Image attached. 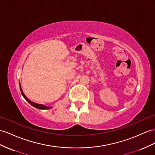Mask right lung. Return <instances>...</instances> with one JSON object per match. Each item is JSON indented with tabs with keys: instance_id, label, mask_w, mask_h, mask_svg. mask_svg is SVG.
I'll return each mask as SVG.
<instances>
[{
	"instance_id": "1",
	"label": "right lung",
	"mask_w": 155,
	"mask_h": 155,
	"mask_svg": "<svg viewBox=\"0 0 155 155\" xmlns=\"http://www.w3.org/2000/svg\"><path fill=\"white\" fill-rule=\"evenodd\" d=\"M19 88H20V91H21V95L23 96V97L25 98V100L27 102H28L30 105H31L33 107H34L37 108V109H50L51 108V107L46 106V105H42V104H37V103H35V102H33L32 101H31L30 100H29V99L26 97V96H25V95L24 94V93H23V92L22 88H21V87L20 82H19Z\"/></svg>"
}]
</instances>
